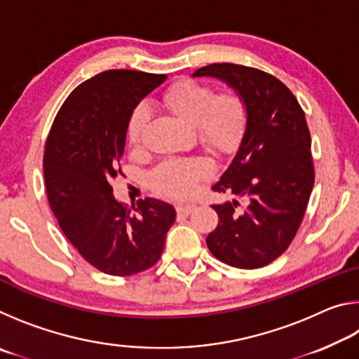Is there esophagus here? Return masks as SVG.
Here are the masks:
<instances>
[{"instance_id": "1", "label": "esophagus", "mask_w": 359, "mask_h": 359, "mask_svg": "<svg viewBox=\"0 0 359 359\" xmlns=\"http://www.w3.org/2000/svg\"><path fill=\"white\" fill-rule=\"evenodd\" d=\"M194 209H196V205L194 204H177V208H175L177 214L180 215H190Z\"/></svg>"}]
</instances>
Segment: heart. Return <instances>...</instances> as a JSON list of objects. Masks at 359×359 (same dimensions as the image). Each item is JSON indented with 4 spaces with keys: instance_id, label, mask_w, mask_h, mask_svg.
<instances>
[{
    "instance_id": "b5f03b06",
    "label": "heart",
    "mask_w": 359,
    "mask_h": 359,
    "mask_svg": "<svg viewBox=\"0 0 359 359\" xmlns=\"http://www.w3.org/2000/svg\"><path fill=\"white\" fill-rule=\"evenodd\" d=\"M165 104L182 120L194 125L196 136L204 147L215 155H228L238 147L245 131L247 109L236 93L215 96L209 85L180 81L168 88ZM150 121V107L145 102L133 109L128 120V139L137 147L141 145ZM210 172V166L201 160L163 161L150 174L151 187L166 198L185 199L196 191L198 184Z\"/></svg>"
}]
</instances>
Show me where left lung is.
Wrapping results in <instances>:
<instances>
[{
	"mask_svg": "<svg viewBox=\"0 0 359 359\" xmlns=\"http://www.w3.org/2000/svg\"><path fill=\"white\" fill-rule=\"evenodd\" d=\"M193 77H215L238 93L247 109L245 131L233 161L212 187L245 198L214 204L218 226L208 236L217 259L241 269L269 264L287 250L313 188L311 133L288 87L264 71L214 63Z\"/></svg>",
	"mask_w": 359,
	"mask_h": 359,
	"instance_id": "1",
	"label": "left lung"
}]
</instances>
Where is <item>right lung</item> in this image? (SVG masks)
I'll list each match as a JSON object with an SVG mask.
<instances>
[{
  "mask_svg": "<svg viewBox=\"0 0 359 359\" xmlns=\"http://www.w3.org/2000/svg\"><path fill=\"white\" fill-rule=\"evenodd\" d=\"M165 74L111 69L74 88L48 133L44 177L48 204L76 250L109 276H133L161 257L175 209L160 199L137 201L135 215L115 199L111 182L123 174L128 120Z\"/></svg>",
  "mask_w": 359,
  "mask_h": 359,
  "instance_id": "1",
  "label": "right lung"
}]
</instances>
